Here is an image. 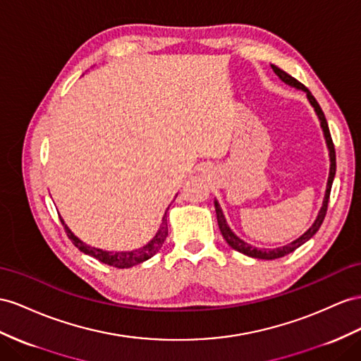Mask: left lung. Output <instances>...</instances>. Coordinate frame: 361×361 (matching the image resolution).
<instances>
[{"mask_svg": "<svg viewBox=\"0 0 361 361\" xmlns=\"http://www.w3.org/2000/svg\"><path fill=\"white\" fill-rule=\"evenodd\" d=\"M271 68L273 71L277 75V78H279L282 82H285L286 85H290L295 90H302L303 92H307V99L310 100L311 106L314 108V111H316V114L320 120V128L323 131V137H325V142H326V147L329 151V177H328V183H326V190H325V197H323V202H322V207L319 210V214L316 216V219H314L312 226L305 232L303 235H300L298 239H294V241H291L290 244L286 245H282V247H276V248H257V247H253L248 243L243 241L241 238L236 236L233 233V230L228 227L227 224V219L223 214V209H221L219 202L215 200V210H216V219H218V226H219V230H221V235L224 236V239L227 241V244L233 248V250L243 253L245 256H250V257H256V259H277V257H282V256H286L293 253L295 248H299L300 245H303L307 241H310V239L317 233V230L320 228L323 219H325V215H326V209H328V201H329V193H331V188H332V181H334V177H336V149H334V145H332V138H331V134H329V128H328V123H326V118H325V114H323V111L320 108V105L317 104V100L314 99V96L310 92V90L305 87L303 84H300V82L298 79H294L293 76H290L288 73H285L283 70H281L279 67H276L271 63Z\"/></svg>", "mask_w": 361, "mask_h": 361, "instance_id": "1", "label": "left lung"}]
</instances>
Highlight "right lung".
<instances>
[{
  "label": "right lung",
  "mask_w": 361,
  "mask_h": 361,
  "mask_svg": "<svg viewBox=\"0 0 361 361\" xmlns=\"http://www.w3.org/2000/svg\"><path fill=\"white\" fill-rule=\"evenodd\" d=\"M168 210H169V207L166 209L164 215L161 218L160 228L157 230V233L154 235L151 241L140 248H135V250H129V252H106V250H102V248H97V247H91V245L85 244L84 241H80V239L68 228V226L63 223V219H61V223L63 224V228H66V232H67L68 238L71 239V243L75 244L82 253H85L91 257H96L97 261L104 262L106 265H111V267H116V269H129V267H134L137 264H142V262L147 261L163 247L164 239H166V236H168Z\"/></svg>",
  "instance_id": "right-lung-1"
}]
</instances>
